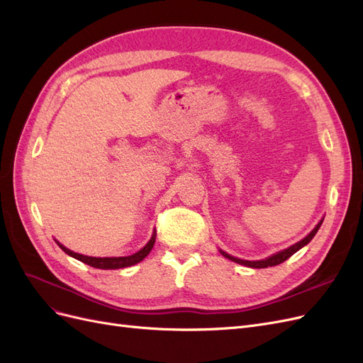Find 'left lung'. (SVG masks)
<instances>
[{
    "label": "left lung",
    "mask_w": 363,
    "mask_h": 363,
    "mask_svg": "<svg viewBox=\"0 0 363 363\" xmlns=\"http://www.w3.org/2000/svg\"><path fill=\"white\" fill-rule=\"evenodd\" d=\"M321 224H323V219H321L320 223H318V225L312 230V232H311L309 235H307L304 239L300 240V242H296L295 245H292V247H289V248H286V250H283V251L277 252V255H274V256H271V257H268V259H265V260H242V259H238V257L230 256V255H227V252H224V251H221V255H223L224 257L230 259V260H233V262H236V263H240V265L250 267V268H268V267H276V265H280V263H283L284 260H288L292 255H295V252L298 251L300 248H303L306 244H309L311 240L313 239V236L316 235L318 230H320Z\"/></svg>",
    "instance_id": "8db88e82"
}]
</instances>
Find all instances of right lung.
<instances>
[{
	"mask_svg": "<svg viewBox=\"0 0 363 363\" xmlns=\"http://www.w3.org/2000/svg\"><path fill=\"white\" fill-rule=\"evenodd\" d=\"M156 242V233L151 236L150 242L139 250L138 252H135V255L131 256H124V257H89V256H83V255H79V252H74L71 250H68L67 247H63L62 244H59V247L67 252V255H69L71 257L80 260L83 263H86V265L89 267H94V268H98V269H118V268H125V267H131L135 265V263H139L140 260H144L148 255L150 251L152 248V245H155Z\"/></svg>",
	"mask_w": 363,
	"mask_h": 363,
	"instance_id": "obj_1",
	"label": "right lung"
}]
</instances>
